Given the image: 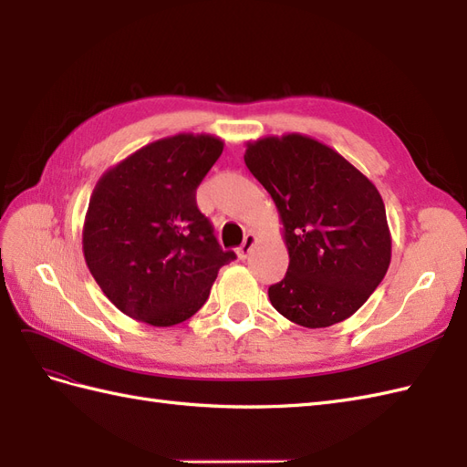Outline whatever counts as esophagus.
<instances>
[{"instance_id":"esophagus-1","label":"esophagus","mask_w":467,"mask_h":467,"mask_svg":"<svg viewBox=\"0 0 467 467\" xmlns=\"http://www.w3.org/2000/svg\"><path fill=\"white\" fill-rule=\"evenodd\" d=\"M254 243H256V236H254V233H248L246 236H244V241H243V244L236 248V254H238V258L241 260H244L246 256H248V253L253 251V246H254Z\"/></svg>"}]
</instances>
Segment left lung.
<instances>
[{"label":"left lung","mask_w":467,"mask_h":467,"mask_svg":"<svg viewBox=\"0 0 467 467\" xmlns=\"http://www.w3.org/2000/svg\"><path fill=\"white\" fill-rule=\"evenodd\" d=\"M248 171L273 197L288 270L268 288L285 318L327 328L350 318L392 258L386 209L374 182L320 140L288 133L246 143Z\"/></svg>","instance_id":"8db88e82"}]
</instances>
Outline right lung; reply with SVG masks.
<instances>
[{"label": "right lung", "mask_w": 467, "mask_h": 467, "mask_svg": "<svg viewBox=\"0 0 467 467\" xmlns=\"http://www.w3.org/2000/svg\"><path fill=\"white\" fill-rule=\"evenodd\" d=\"M213 135L159 139L97 181L83 224V254L103 295L127 317L172 327L197 312L221 266L213 224L197 207V187L221 157Z\"/></svg>", "instance_id": "add662e5"}]
</instances>
